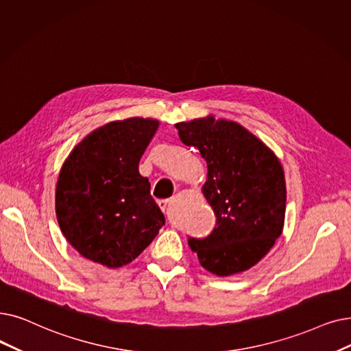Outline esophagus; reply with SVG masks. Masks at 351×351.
Segmentation results:
<instances>
[{"instance_id":"esophagus-1","label":"esophagus","mask_w":351,"mask_h":351,"mask_svg":"<svg viewBox=\"0 0 351 351\" xmlns=\"http://www.w3.org/2000/svg\"><path fill=\"white\" fill-rule=\"evenodd\" d=\"M167 204H169V199H159V201H158V205H159V208H160L163 212L166 210Z\"/></svg>"}]
</instances>
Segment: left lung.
<instances>
[{"mask_svg": "<svg viewBox=\"0 0 351 351\" xmlns=\"http://www.w3.org/2000/svg\"><path fill=\"white\" fill-rule=\"evenodd\" d=\"M182 143L199 150L208 165L202 188L215 213L205 238L189 237L201 265L219 277L254 267L282 232L285 179L280 160L234 121L195 119L176 123Z\"/></svg>", "mask_w": 351, "mask_h": 351, "instance_id": "left-lung-1", "label": "left lung"}]
</instances>
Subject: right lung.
<instances>
[{
  "label": "right lung",
  "instance_id": "obj_1",
  "mask_svg": "<svg viewBox=\"0 0 351 351\" xmlns=\"http://www.w3.org/2000/svg\"><path fill=\"white\" fill-rule=\"evenodd\" d=\"M159 121L133 117L104 125L74 147L60 172V230L90 261L109 268L132 263L155 239L165 215L139 173Z\"/></svg>",
  "mask_w": 351,
  "mask_h": 351
}]
</instances>
